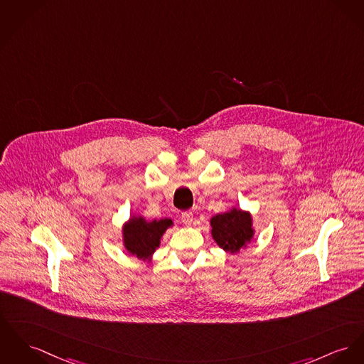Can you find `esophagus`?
Instances as JSON below:
<instances>
[{
  "mask_svg": "<svg viewBox=\"0 0 364 364\" xmlns=\"http://www.w3.org/2000/svg\"><path fill=\"white\" fill-rule=\"evenodd\" d=\"M181 220L186 225V226H191L193 223V214L192 213H183L181 215Z\"/></svg>",
  "mask_w": 364,
  "mask_h": 364,
  "instance_id": "1",
  "label": "esophagus"
}]
</instances>
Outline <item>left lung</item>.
<instances>
[{"mask_svg":"<svg viewBox=\"0 0 364 364\" xmlns=\"http://www.w3.org/2000/svg\"><path fill=\"white\" fill-rule=\"evenodd\" d=\"M211 236L219 248L232 255L240 252L255 236L254 219L250 211L232 207L210 219Z\"/></svg>","mask_w":364,"mask_h":364,"instance_id":"left-lung-1","label":"left lung"}]
</instances>
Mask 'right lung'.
<instances>
[{
  "label": "right lung",
  "instance_id": "obj_1",
  "mask_svg": "<svg viewBox=\"0 0 364 364\" xmlns=\"http://www.w3.org/2000/svg\"><path fill=\"white\" fill-rule=\"evenodd\" d=\"M173 226L170 218L147 220L142 215H131L122 225V245L129 255L150 262L161 244V237Z\"/></svg>",
  "mask_w": 364,
  "mask_h": 364
}]
</instances>
